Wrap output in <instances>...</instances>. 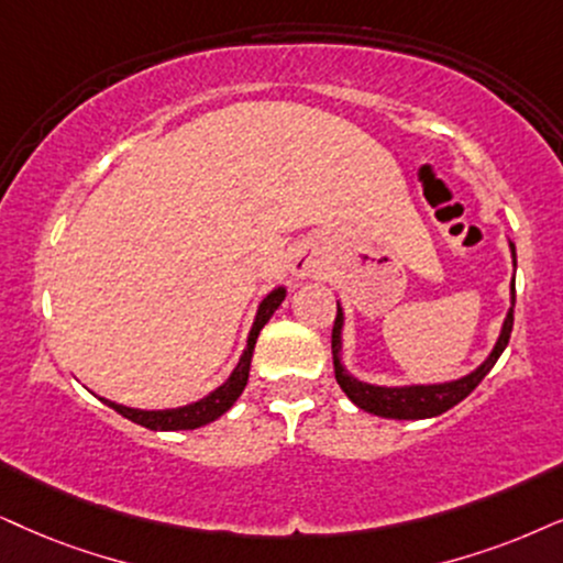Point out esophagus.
I'll return each mask as SVG.
<instances>
[{
  "label": "esophagus",
  "mask_w": 563,
  "mask_h": 563,
  "mask_svg": "<svg viewBox=\"0 0 563 563\" xmlns=\"http://www.w3.org/2000/svg\"><path fill=\"white\" fill-rule=\"evenodd\" d=\"M290 273H294V277H298V280L317 277L322 273V260H319L311 249H298L294 257H290Z\"/></svg>",
  "instance_id": "obj_1"
}]
</instances>
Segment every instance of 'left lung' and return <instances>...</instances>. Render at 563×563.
<instances>
[{
  "label": "left lung",
  "mask_w": 563,
  "mask_h": 563,
  "mask_svg": "<svg viewBox=\"0 0 563 563\" xmlns=\"http://www.w3.org/2000/svg\"><path fill=\"white\" fill-rule=\"evenodd\" d=\"M511 252V265L517 267V252L515 244L509 241ZM509 311L504 317L501 332L496 338L494 347L486 355L481 366H475L471 374L460 376V379L450 382H437V384H372L358 379L347 372L343 364V330H345V311L338 301V317H334L332 327V364H334V379H338L340 389L347 395V400L358 405L361 410L372 412L379 418H395V421H421V418H433L446 412L454 405L465 400L475 387L483 382L490 368H494L504 347L509 345L511 324H515V277H511V290H509Z\"/></svg>",
  "instance_id": "obj_1"
}]
</instances>
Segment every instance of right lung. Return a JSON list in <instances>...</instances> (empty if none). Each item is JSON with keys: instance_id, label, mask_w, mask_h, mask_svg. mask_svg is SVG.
Here are the masks:
<instances>
[{"instance_id": "add662e5", "label": "right lung", "mask_w": 563, "mask_h": 563, "mask_svg": "<svg viewBox=\"0 0 563 563\" xmlns=\"http://www.w3.org/2000/svg\"><path fill=\"white\" fill-rule=\"evenodd\" d=\"M286 286H277L269 290V294L262 298L257 306V314H254L252 330H249L246 338V347L241 353L239 364L233 366V372L229 379H225L220 387L212 389L210 395H205L202 400L189 402V405H179V408H158V410H147V408H130V405H119L101 397V400L124 416L126 421L145 426L151 431H191L199 429V426H208L212 421H218L225 410L233 408V402L239 400V395L244 393L246 382H249V366H252V355H254V343H257L262 327L269 322V317L275 314V309L286 301Z\"/></svg>"}]
</instances>
